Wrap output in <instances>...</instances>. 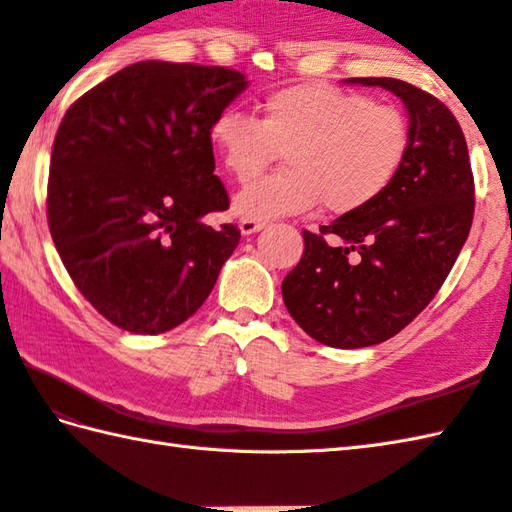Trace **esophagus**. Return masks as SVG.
I'll return each instance as SVG.
<instances>
[{"label":"esophagus","instance_id":"34e87169","mask_svg":"<svg viewBox=\"0 0 512 512\" xmlns=\"http://www.w3.org/2000/svg\"><path fill=\"white\" fill-rule=\"evenodd\" d=\"M268 222L266 220H255V217H244L242 222H239V231H242V235H253L257 231H262V228L266 226Z\"/></svg>","mask_w":512,"mask_h":512}]
</instances>
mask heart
Here are the masks:
<instances>
[{
    "label": "heart",
    "instance_id": "b5f03b06",
    "mask_svg": "<svg viewBox=\"0 0 512 512\" xmlns=\"http://www.w3.org/2000/svg\"><path fill=\"white\" fill-rule=\"evenodd\" d=\"M211 147L239 184L279 154L286 169L250 184L235 198L242 217L270 220L323 202L336 215L365 209L394 187L411 151L407 114L372 96L328 83H297L270 92L259 118L224 110L209 127Z\"/></svg>",
    "mask_w": 512,
    "mask_h": 512
}]
</instances>
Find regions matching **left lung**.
I'll return each instance as SVG.
<instances>
[{
  "label": "left lung",
  "instance_id": "left-lung-1",
  "mask_svg": "<svg viewBox=\"0 0 512 512\" xmlns=\"http://www.w3.org/2000/svg\"><path fill=\"white\" fill-rule=\"evenodd\" d=\"M402 99L411 151L383 198L303 231L281 292L314 341L341 350L383 343L429 306L469 237L475 182L458 118L436 96L389 76L347 79Z\"/></svg>",
  "mask_w": 512,
  "mask_h": 512
}]
</instances>
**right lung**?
<instances>
[{"label":"right lung","instance_id":"1","mask_svg":"<svg viewBox=\"0 0 512 512\" xmlns=\"http://www.w3.org/2000/svg\"><path fill=\"white\" fill-rule=\"evenodd\" d=\"M246 88L222 65L140 61L79 96L52 145L48 226L74 286L134 334L187 321L239 244L209 140Z\"/></svg>","mask_w":512,"mask_h":512}]
</instances>
